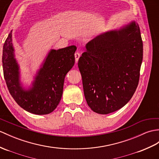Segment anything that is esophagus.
Wrapping results in <instances>:
<instances>
[{"mask_svg":"<svg viewBox=\"0 0 159 159\" xmlns=\"http://www.w3.org/2000/svg\"><path fill=\"white\" fill-rule=\"evenodd\" d=\"M75 56L76 63H77V62H78V61H79V59L80 56V53H79V52H76V53H75Z\"/></svg>","mask_w":159,"mask_h":159,"instance_id":"obj_1","label":"esophagus"}]
</instances>
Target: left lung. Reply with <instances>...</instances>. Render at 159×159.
<instances>
[{
	"instance_id": "obj_1",
	"label": "left lung",
	"mask_w": 159,
	"mask_h": 159,
	"mask_svg": "<svg viewBox=\"0 0 159 159\" xmlns=\"http://www.w3.org/2000/svg\"><path fill=\"white\" fill-rule=\"evenodd\" d=\"M78 66L84 97L93 112L107 114L127 104L137 89L143 60L138 24L98 36L86 45Z\"/></svg>"
}]
</instances>
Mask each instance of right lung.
I'll list each match as a JSON object with an SVG mask.
<instances>
[{"label":"right lung","mask_w":159,"mask_h":159,"mask_svg":"<svg viewBox=\"0 0 159 159\" xmlns=\"http://www.w3.org/2000/svg\"><path fill=\"white\" fill-rule=\"evenodd\" d=\"M11 33L3 45V75L10 94L22 108L42 115L52 112L60 103L66 74L75 64V45L52 49L40 69L32 87L25 91L20 85L19 67L14 58Z\"/></svg>","instance_id":"obj_1"}]
</instances>
